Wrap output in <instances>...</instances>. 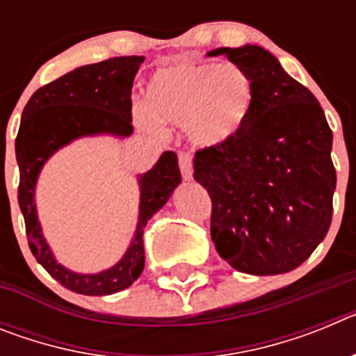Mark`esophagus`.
Returning <instances> with one entry per match:
<instances>
[{
  "mask_svg": "<svg viewBox=\"0 0 356 356\" xmlns=\"http://www.w3.org/2000/svg\"><path fill=\"white\" fill-rule=\"evenodd\" d=\"M178 160H180V171L181 176H184V180L191 181L193 180V160H191V156L187 153H180Z\"/></svg>",
  "mask_w": 356,
  "mask_h": 356,
  "instance_id": "obj_1",
  "label": "esophagus"
}]
</instances>
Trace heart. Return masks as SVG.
Instances as JSON below:
<instances>
[{
	"label": "heart",
	"mask_w": 356,
	"mask_h": 356,
	"mask_svg": "<svg viewBox=\"0 0 356 356\" xmlns=\"http://www.w3.org/2000/svg\"><path fill=\"white\" fill-rule=\"evenodd\" d=\"M253 81L237 64L178 60L162 67L147 85V108L137 122L147 131L159 121L184 124L197 147H217L238 135L253 110Z\"/></svg>",
	"instance_id": "1"
}]
</instances>
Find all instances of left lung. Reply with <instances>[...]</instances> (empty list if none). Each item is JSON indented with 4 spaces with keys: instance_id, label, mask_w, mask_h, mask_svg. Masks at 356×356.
Listing matches in <instances>:
<instances>
[{
    "instance_id": "obj_1",
    "label": "left lung",
    "mask_w": 356,
    "mask_h": 356,
    "mask_svg": "<svg viewBox=\"0 0 356 356\" xmlns=\"http://www.w3.org/2000/svg\"><path fill=\"white\" fill-rule=\"evenodd\" d=\"M207 55L228 56L254 90L237 137L194 159V180L212 200L213 246L237 271L284 275L312 254L332 222V130L316 96L262 46Z\"/></svg>"
}]
</instances>
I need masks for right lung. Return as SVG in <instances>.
<instances>
[{
	"mask_svg": "<svg viewBox=\"0 0 356 356\" xmlns=\"http://www.w3.org/2000/svg\"><path fill=\"white\" fill-rule=\"evenodd\" d=\"M144 56H118L80 65L33 92L21 118L15 159L19 165V209L26 225L28 244L37 262L65 289L83 296H106L130 287L146 262L144 228L181 184L178 156L163 151L159 162L137 175L139 216L134 237L121 259L97 273H76L55 259L42 234L35 203L42 168L56 151L85 137L124 140L131 127V85Z\"/></svg>",
	"mask_w": 356,
	"mask_h": 356,
	"instance_id": "right-lung-1",
	"label": "right lung"
}]
</instances>
